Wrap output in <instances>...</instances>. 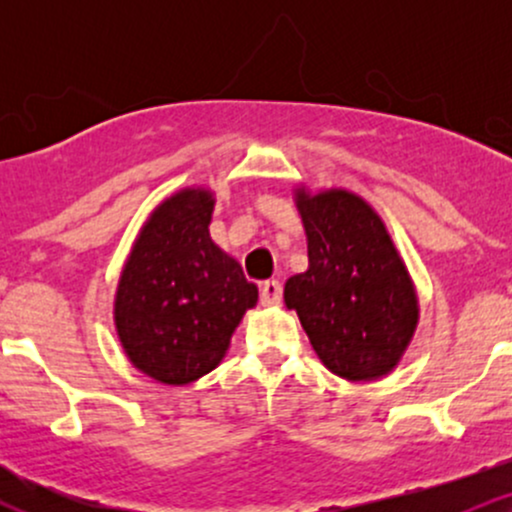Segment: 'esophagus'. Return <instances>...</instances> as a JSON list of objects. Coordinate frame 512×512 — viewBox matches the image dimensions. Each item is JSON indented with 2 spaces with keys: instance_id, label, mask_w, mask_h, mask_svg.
<instances>
[{
  "instance_id": "34e87169",
  "label": "esophagus",
  "mask_w": 512,
  "mask_h": 512,
  "mask_svg": "<svg viewBox=\"0 0 512 512\" xmlns=\"http://www.w3.org/2000/svg\"><path fill=\"white\" fill-rule=\"evenodd\" d=\"M281 284L276 279H269L264 281V284L260 286V301L264 305H272V303H279L281 301Z\"/></svg>"
}]
</instances>
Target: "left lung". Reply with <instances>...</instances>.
Listing matches in <instances>:
<instances>
[{
    "label": "left lung",
    "instance_id": "obj_1",
    "mask_svg": "<svg viewBox=\"0 0 512 512\" xmlns=\"http://www.w3.org/2000/svg\"><path fill=\"white\" fill-rule=\"evenodd\" d=\"M298 211L310 267L286 281V305L339 378L385 375L407 349L419 308L383 221L344 190L298 195Z\"/></svg>",
    "mask_w": 512,
    "mask_h": 512
}]
</instances>
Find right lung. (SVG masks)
Masks as SVG:
<instances>
[{
    "instance_id": "right-lung-1",
    "label": "right lung",
    "mask_w": 512,
    "mask_h": 512,
    "mask_svg": "<svg viewBox=\"0 0 512 512\" xmlns=\"http://www.w3.org/2000/svg\"><path fill=\"white\" fill-rule=\"evenodd\" d=\"M214 199L185 190L142 228L115 298V325L139 370L185 385L219 366L257 286L209 238Z\"/></svg>"
}]
</instances>
